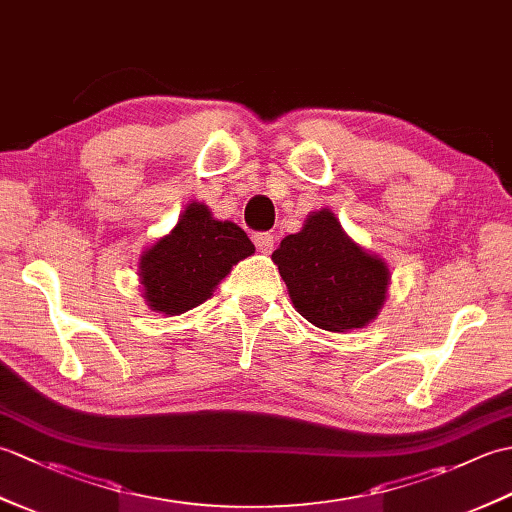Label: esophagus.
<instances>
[{
	"mask_svg": "<svg viewBox=\"0 0 512 512\" xmlns=\"http://www.w3.org/2000/svg\"><path fill=\"white\" fill-rule=\"evenodd\" d=\"M253 242H255L259 253H270V250L275 248V237L270 233H255Z\"/></svg>",
	"mask_w": 512,
	"mask_h": 512,
	"instance_id": "esophagus-1",
	"label": "esophagus"
}]
</instances>
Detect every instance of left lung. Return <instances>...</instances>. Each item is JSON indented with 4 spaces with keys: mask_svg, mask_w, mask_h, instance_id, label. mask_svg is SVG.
<instances>
[{
    "mask_svg": "<svg viewBox=\"0 0 512 512\" xmlns=\"http://www.w3.org/2000/svg\"><path fill=\"white\" fill-rule=\"evenodd\" d=\"M273 262L297 312L323 330L363 328L387 295L385 262L356 246L330 211L312 213L301 233L281 239Z\"/></svg>",
    "mask_w": 512,
    "mask_h": 512,
    "instance_id": "left-lung-1",
    "label": "left lung"
}]
</instances>
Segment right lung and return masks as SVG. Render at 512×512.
I'll list each match as a JSON object with an SVG mask.
<instances>
[{
    "label": "right lung",
    "mask_w": 512,
    "mask_h": 512,
    "mask_svg": "<svg viewBox=\"0 0 512 512\" xmlns=\"http://www.w3.org/2000/svg\"><path fill=\"white\" fill-rule=\"evenodd\" d=\"M255 253L233 222H217L200 202H191L171 235L140 259L145 299L156 312L182 314L211 297L239 259Z\"/></svg>",
    "instance_id": "add662e5"
}]
</instances>
